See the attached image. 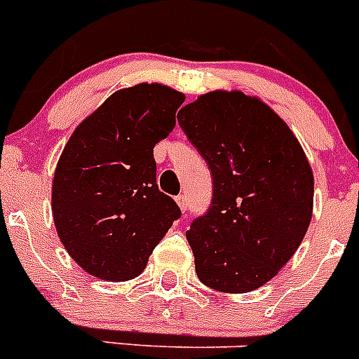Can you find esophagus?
Returning a JSON list of instances; mask_svg holds the SVG:
<instances>
[{
  "mask_svg": "<svg viewBox=\"0 0 359 359\" xmlns=\"http://www.w3.org/2000/svg\"><path fill=\"white\" fill-rule=\"evenodd\" d=\"M176 203H177V207L182 208V212H187V208H189V203H187V196L185 194L177 196Z\"/></svg>",
  "mask_w": 359,
  "mask_h": 359,
  "instance_id": "obj_1",
  "label": "esophagus"
}]
</instances>
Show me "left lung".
Wrapping results in <instances>:
<instances>
[{
	"instance_id": "1",
	"label": "left lung",
	"mask_w": 359,
	"mask_h": 359,
	"mask_svg": "<svg viewBox=\"0 0 359 359\" xmlns=\"http://www.w3.org/2000/svg\"><path fill=\"white\" fill-rule=\"evenodd\" d=\"M177 122L212 172V203L187 231L196 273L221 293L261 287L297 252L315 180L287 123L257 97L210 91Z\"/></svg>"
}]
</instances>
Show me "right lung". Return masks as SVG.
Here are the masks:
<instances>
[{"label": "right lung", "mask_w": 359, "mask_h": 359, "mask_svg": "<svg viewBox=\"0 0 359 359\" xmlns=\"http://www.w3.org/2000/svg\"><path fill=\"white\" fill-rule=\"evenodd\" d=\"M185 95L163 84L118 90L82 120L52 185L59 239L84 271L131 280L182 210L158 190L152 149L176 126Z\"/></svg>", "instance_id": "add662e5"}]
</instances>
